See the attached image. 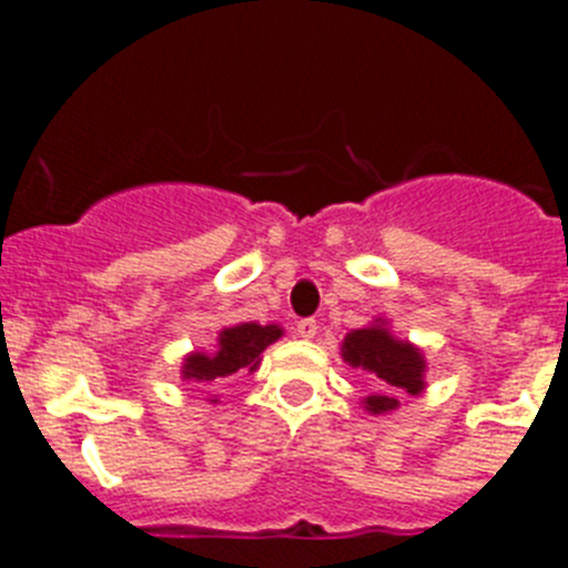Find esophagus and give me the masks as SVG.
<instances>
[{"label": "esophagus", "instance_id": "34e87169", "mask_svg": "<svg viewBox=\"0 0 568 568\" xmlns=\"http://www.w3.org/2000/svg\"><path fill=\"white\" fill-rule=\"evenodd\" d=\"M295 333H298V338H315L318 335V321L315 318H301L298 324H295Z\"/></svg>", "mask_w": 568, "mask_h": 568}]
</instances>
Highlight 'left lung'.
<instances>
[{"label":"left lung","instance_id":"1","mask_svg":"<svg viewBox=\"0 0 568 568\" xmlns=\"http://www.w3.org/2000/svg\"><path fill=\"white\" fill-rule=\"evenodd\" d=\"M341 358L353 369H366L381 381L378 393L361 400L369 415L395 413L404 395L415 398L426 389L424 349L393 335L386 318H373L366 327L346 333L341 341Z\"/></svg>","mask_w":568,"mask_h":568}]
</instances>
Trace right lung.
Instances as JSON below:
<instances>
[{
    "label": "right lung",
    "instance_id": "right-lung-1",
    "mask_svg": "<svg viewBox=\"0 0 568 568\" xmlns=\"http://www.w3.org/2000/svg\"><path fill=\"white\" fill-rule=\"evenodd\" d=\"M284 335L278 324H255L241 321L233 327L219 329L213 349H193L182 358V381H195L207 389L224 384L230 375L255 373L261 364V353ZM210 404H219V395H210Z\"/></svg>",
    "mask_w": 568,
    "mask_h": 568
}]
</instances>
